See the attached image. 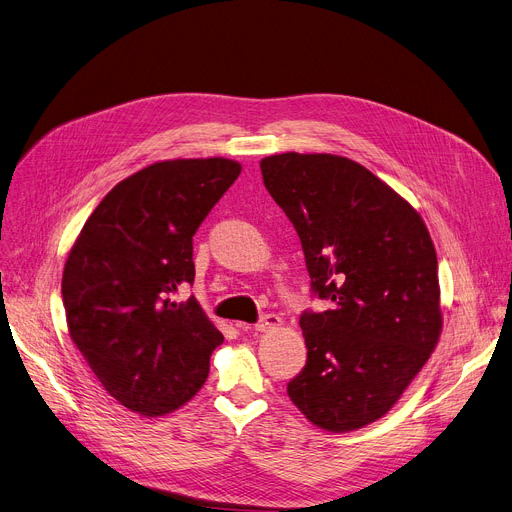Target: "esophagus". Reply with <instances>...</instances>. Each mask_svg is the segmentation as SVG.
<instances>
[{"mask_svg":"<svg viewBox=\"0 0 512 512\" xmlns=\"http://www.w3.org/2000/svg\"><path fill=\"white\" fill-rule=\"evenodd\" d=\"M282 317H278L276 313H267V315H263L261 319H259V324L255 326V330L257 332H272V330H278V328H282Z\"/></svg>","mask_w":512,"mask_h":512,"instance_id":"1","label":"esophagus"}]
</instances>
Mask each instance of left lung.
Returning a JSON list of instances; mask_svg holds the SVG:
<instances>
[{
  "label": "left lung",
  "mask_w": 512,
  "mask_h": 512,
  "mask_svg": "<svg viewBox=\"0 0 512 512\" xmlns=\"http://www.w3.org/2000/svg\"><path fill=\"white\" fill-rule=\"evenodd\" d=\"M263 184L297 230L313 292L307 365L288 396L334 434L382 419L442 334L438 257L419 211L357 161L332 153L261 159Z\"/></svg>",
  "instance_id": "left-lung-1"
}]
</instances>
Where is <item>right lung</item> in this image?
I'll return each instance as SVG.
<instances>
[{
    "label": "right lung",
    "mask_w": 512,
    "mask_h": 512,
    "mask_svg": "<svg viewBox=\"0 0 512 512\" xmlns=\"http://www.w3.org/2000/svg\"><path fill=\"white\" fill-rule=\"evenodd\" d=\"M242 166L166 159L118 182L68 253L62 297L72 342L103 390L143 417L168 415L207 380L224 342L195 297L193 236Z\"/></svg>",
    "instance_id": "right-lung-1"
}]
</instances>
